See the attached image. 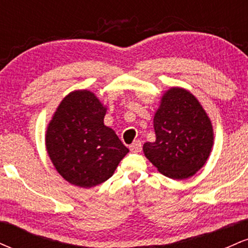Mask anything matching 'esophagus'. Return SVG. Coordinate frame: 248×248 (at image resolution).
Listing matches in <instances>:
<instances>
[{
	"instance_id": "1",
	"label": "esophagus",
	"mask_w": 248,
	"mask_h": 248,
	"mask_svg": "<svg viewBox=\"0 0 248 248\" xmlns=\"http://www.w3.org/2000/svg\"><path fill=\"white\" fill-rule=\"evenodd\" d=\"M130 150H132L133 153H140L142 150V143L140 140H136L134 141L132 144H130Z\"/></svg>"
}]
</instances>
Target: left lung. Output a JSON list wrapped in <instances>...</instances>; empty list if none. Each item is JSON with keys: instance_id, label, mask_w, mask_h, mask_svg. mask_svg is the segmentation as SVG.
<instances>
[{"instance_id": "1", "label": "left lung", "mask_w": 248, "mask_h": 248, "mask_svg": "<svg viewBox=\"0 0 248 248\" xmlns=\"http://www.w3.org/2000/svg\"><path fill=\"white\" fill-rule=\"evenodd\" d=\"M156 140L143 144L144 156L161 173L186 179L206 163L213 146L209 115L190 91L171 87L154 115Z\"/></svg>"}]
</instances>
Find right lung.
<instances>
[{"instance_id": "obj_1", "label": "right lung", "mask_w": 248, "mask_h": 248, "mask_svg": "<svg viewBox=\"0 0 248 248\" xmlns=\"http://www.w3.org/2000/svg\"><path fill=\"white\" fill-rule=\"evenodd\" d=\"M107 107L88 90L70 92L53 113L45 147L65 181L93 187L110 178L129 149L112 128L105 126Z\"/></svg>"}]
</instances>
